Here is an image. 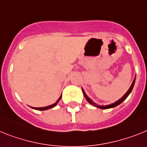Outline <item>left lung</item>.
Wrapping results in <instances>:
<instances>
[{
    "label": "left lung",
    "mask_w": 147,
    "mask_h": 147,
    "mask_svg": "<svg viewBox=\"0 0 147 147\" xmlns=\"http://www.w3.org/2000/svg\"><path fill=\"white\" fill-rule=\"evenodd\" d=\"M135 82H136V77H135L134 80H133V82H132L131 86L129 87V90H127V93H126L125 94H124V96L121 97V98H119L118 101L115 102L114 103L110 104V105H98L96 103H95L94 102H93V101H92V100L90 99V98L88 96H87V94L85 93V90H84V89H83V88H82V92H83V94H84V96H85V98H86L87 101H88V102H89L90 105H92L93 106H94V107H98V108H100V109H109V108H113V107H116V106H118V105H119L120 104H121L122 102H124V100H125L126 98H127V96H128L130 94L131 92H132V88H133V87H134V85H135Z\"/></svg>",
    "instance_id": "8db88e82"
}]
</instances>
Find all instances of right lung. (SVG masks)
<instances>
[{
	"instance_id": "add662e5",
	"label": "right lung",
	"mask_w": 147,
	"mask_h": 147,
	"mask_svg": "<svg viewBox=\"0 0 147 147\" xmlns=\"http://www.w3.org/2000/svg\"><path fill=\"white\" fill-rule=\"evenodd\" d=\"M61 98H62V95H61L60 97H59V98H58V100H57V102H55V103L53 104V105H49V106H47V107H32V108H33V109H34V110H49V109L52 108V107H55L56 105H57L58 104V102H59V100L61 99Z\"/></svg>"
}]
</instances>
